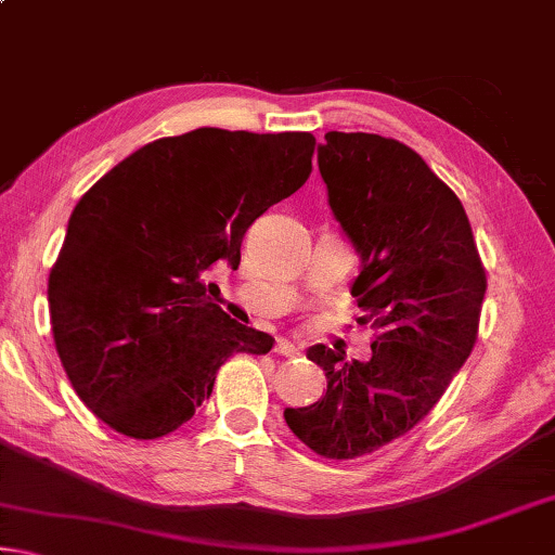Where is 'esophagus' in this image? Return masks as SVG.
I'll return each instance as SVG.
<instances>
[{"label":"esophagus","mask_w":555,"mask_h":555,"mask_svg":"<svg viewBox=\"0 0 555 555\" xmlns=\"http://www.w3.org/2000/svg\"><path fill=\"white\" fill-rule=\"evenodd\" d=\"M274 352L276 354H284V357H296L298 354V347L294 343H288V340H276Z\"/></svg>","instance_id":"obj_1"}]
</instances>
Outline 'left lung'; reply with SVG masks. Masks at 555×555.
<instances>
[{"instance_id":"1","label":"left lung","mask_w":555,"mask_h":555,"mask_svg":"<svg viewBox=\"0 0 555 555\" xmlns=\"http://www.w3.org/2000/svg\"><path fill=\"white\" fill-rule=\"evenodd\" d=\"M318 168L360 257L357 323L379 333L367 362L308 347L327 389L284 418L318 455L352 460L406 434L443 397L473 352L487 279L463 203L406 144L327 131Z\"/></svg>"}]
</instances>
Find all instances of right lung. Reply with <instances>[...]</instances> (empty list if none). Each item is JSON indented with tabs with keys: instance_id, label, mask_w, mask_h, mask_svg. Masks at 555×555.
<instances>
[{
	"instance_id": "right-lung-1",
	"label": "right lung",
	"mask_w": 555,
	"mask_h": 555,
	"mask_svg": "<svg viewBox=\"0 0 555 555\" xmlns=\"http://www.w3.org/2000/svg\"><path fill=\"white\" fill-rule=\"evenodd\" d=\"M308 131L201 127L119 162L82 195L49 279L55 350L82 403L152 440L193 418L234 352L274 337L212 304L203 276L313 171Z\"/></svg>"
}]
</instances>
